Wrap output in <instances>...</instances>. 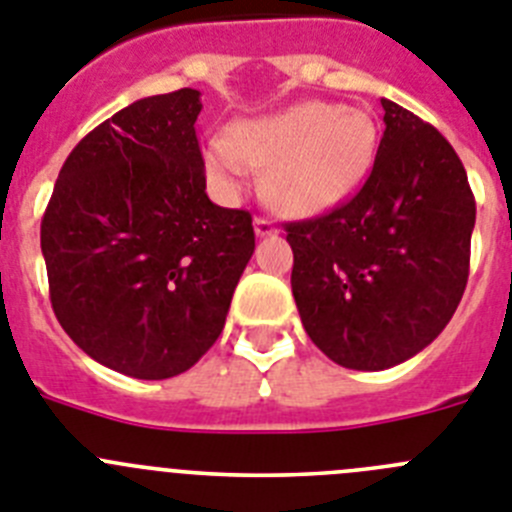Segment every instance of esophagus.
Masks as SVG:
<instances>
[{
  "label": "esophagus",
  "mask_w": 512,
  "mask_h": 512,
  "mask_svg": "<svg viewBox=\"0 0 512 512\" xmlns=\"http://www.w3.org/2000/svg\"><path fill=\"white\" fill-rule=\"evenodd\" d=\"M253 230H256V235H271L277 233V225H274V220H269V217H253Z\"/></svg>",
  "instance_id": "obj_1"
}]
</instances>
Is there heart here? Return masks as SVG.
Here are the masks:
<instances>
[{
    "label": "heart",
    "instance_id": "1",
    "mask_svg": "<svg viewBox=\"0 0 512 512\" xmlns=\"http://www.w3.org/2000/svg\"><path fill=\"white\" fill-rule=\"evenodd\" d=\"M379 148L372 112L336 102H300L277 115L235 122L228 140L212 138L205 164L225 192L266 169L264 192L289 215H315L343 202L366 179Z\"/></svg>",
    "mask_w": 512,
    "mask_h": 512
}]
</instances>
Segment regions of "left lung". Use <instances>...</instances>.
Instances as JSON below:
<instances>
[{
    "mask_svg": "<svg viewBox=\"0 0 512 512\" xmlns=\"http://www.w3.org/2000/svg\"><path fill=\"white\" fill-rule=\"evenodd\" d=\"M382 107L364 187L325 215L284 223L307 336L359 372L408 361L446 328L467 287L477 215L449 140L390 99Z\"/></svg>",
    "mask_w": 512,
    "mask_h": 512,
    "instance_id": "8db88e82",
    "label": "left lung"
}]
</instances>
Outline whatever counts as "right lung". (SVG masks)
<instances>
[{"instance_id": "add662e5", "label": "right lung", "mask_w": 512, "mask_h": 512, "mask_svg": "<svg viewBox=\"0 0 512 512\" xmlns=\"http://www.w3.org/2000/svg\"><path fill=\"white\" fill-rule=\"evenodd\" d=\"M197 89L138 99L79 140L40 223L58 323L135 379L187 372L223 333L251 212L205 192Z\"/></svg>"}]
</instances>
